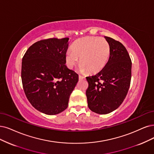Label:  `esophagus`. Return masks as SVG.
I'll return each mask as SVG.
<instances>
[{"instance_id":"1","label":"esophagus","mask_w":154,"mask_h":154,"mask_svg":"<svg viewBox=\"0 0 154 154\" xmlns=\"http://www.w3.org/2000/svg\"><path fill=\"white\" fill-rule=\"evenodd\" d=\"M85 77L84 76H82V75H79V80H82V79H84Z\"/></svg>"}]
</instances>
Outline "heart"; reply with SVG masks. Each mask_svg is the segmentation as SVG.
I'll return each mask as SVG.
<instances>
[{
	"label": "heart",
	"mask_w": 154,
	"mask_h": 154,
	"mask_svg": "<svg viewBox=\"0 0 154 154\" xmlns=\"http://www.w3.org/2000/svg\"><path fill=\"white\" fill-rule=\"evenodd\" d=\"M110 47L103 38L86 37L73 43L72 50L65 54L66 66L72 69L80 58L79 70L81 72H96L101 70L109 61Z\"/></svg>",
	"instance_id": "1"
}]
</instances>
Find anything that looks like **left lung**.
Returning <instances> with one entry per match:
<instances>
[{"instance_id": "left-lung-1", "label": "left lung", "mask_w": 154, "mask_h": 154, "mask_svg": "<svg viewBox=\"0 0 154 154\" xmlns=\"http://www.w3.org/2000/svg\"><path fill=\"white\" fill-rule=\"evenodd\" d=\"M105 38L110 47L109 61L98 73L86 77L88 105L98 114L109 113L122 104L131 79L132 63L127 49L120 42Z\"/></svg>"}]
</instances>
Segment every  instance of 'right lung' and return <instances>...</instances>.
Masks as SVG:
<instances>
[{
  "mask_svg": "<svg viewBox=\"0 0 154 154\" xmlns=\"http://www.w3.org/2000/svg\"><path fill=\"white\" fill-rule=\"evenodd\" d=\"M68 38L41 40L23 57L21 80L27 99L35 109L56 115L68 105L79 75L65 65Z\"/></svg>",
  "mask_w": 154,
  "mask_h": 154,
  "instance_id": "right-lung-1",
  "label": "right lung"
}]
</instances>
